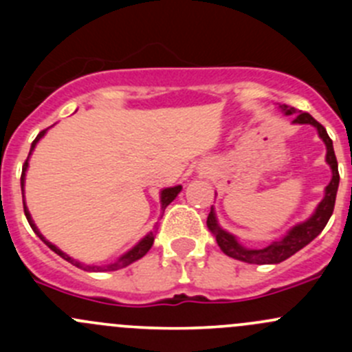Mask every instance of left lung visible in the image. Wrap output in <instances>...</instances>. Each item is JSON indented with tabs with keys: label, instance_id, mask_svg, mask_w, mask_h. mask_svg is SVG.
Instances as JSON below:
<instances>
[{
	"label": "left lung",
	"instance_id": "1",
	"mask_svg": "<svg viewBox=\"0 0 352 352\" xmlns=\"http://www.w3.org/2000/svg\"><path fill=\"white\" fill-rule=\"evenodd\" d=\"M281 110L285 116L293 117V124H310L317 129L318 138L325 143L327 148V155H325V162L332 170V179H330L329 186L325 187L324 199L318 202V206L315 208L314 214L310 216L305 221L298 223L293 228L287 230V233L283 239L276 240L271 245L264 248H247L239 242L235 235L228 233L226 230H223L219 226L218 219H216L214 208H211V212L208 216V228L212 235L216 236V242H218L219 248L225 252L228 257L236 258V261L247 262V264H279V262L286 261L291 255L296 254L298 250H301L303 247H307L308 243L314 239H317L322 233V230L325 228L327 221L330 219L333 212V204H336V196L337 189H339V170H337V158L333 153L332 140L329 138L327 131L322 126L320 122L314 119L308 112H301L294 107H287V105H281Z\"/></svg>",
	"mask_w": 352,
	"mask_h": 352
}]
</instances>
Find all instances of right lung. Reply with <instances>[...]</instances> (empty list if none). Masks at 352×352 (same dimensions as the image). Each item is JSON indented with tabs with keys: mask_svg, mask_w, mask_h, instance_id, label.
Segmentation results:
<instances>
[{
	"mask_svg": "<svg viewBox=\"0 0 352 352\" xmlns=\"http://www.w3.org/2000/svg\"><path fill=\"white\" fill-rule=\"evenodd\" d=\"M45 133H47V129L42 131V133H38V134H37V138H35L34 143H32V146H30V153H28V158H30L32 151L35 150V146H37L38 141H41L42 138H44V134H45ZM28 158L25 160V165H23V168H22V179H20V184H22V194H23V199H25V190H23V187H25V173H27V168H28ZM180 190H182V186H173V187H166V189H163L162 192H160V202H162V211H165L166 206H168L170 202H172L173 199H175L177 196H179ZM23 211H25V216H27L28 225L32 226V230H34V232H35V235H37L38 239L42 240V242H44L45 245H47V247L51 248L52 252H56V254H58L59 257H63V258H65V261L71 262V264H73V265H76L78 269H83V271H88V272L117 271V269L127 267V265H129V264H133V262L140 261L141 257H144V255L148 254V250H150V248H151V245H153V242H155V232H150V233H148L146 236H144V239H141L140 242H138L136 245H134V247L131 248V250H127L126 254L120 255V257L117 258V261L110 262V264H107V265H91V264H85V262H80V261H76V258L69 257V255L65 254V252H63L61 248H58V247H56L54 243L49 242V240L45 239V236L42 235L41 232H38L37 225H35L34 219H32L30 211H28V208H27V204H25V201H23ZM155 228H156V226H155Z\"/></svg>",
	"mask_w": 352,
	"mask_h": 352,
	"instance_id": "1",
	"label": "right lung"
}]
</instances>
